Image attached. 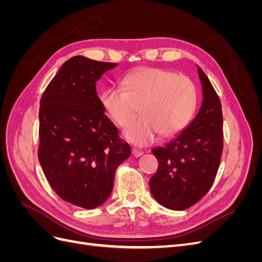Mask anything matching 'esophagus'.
<instances>
[{"label":"esophagus","instance_id":"esophagus-1","mask_svg":"<svg viewBox=\"0 0 262 262\" xmlns=\"http://www.w3.org/2000/svg\"><path fill=\"white\" fill-rule=\"evenodd\" d=\"M132 155L134 157H140L143 155V152H142V150H138V149H132Z\"/></svg>","mask_w":262,"mask_h":262}]
</instances>
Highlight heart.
Segmentation results:
<instances>
[{"mask_svg":"<svg viewBox=\"0 0 262 262\" xmlns=\"http://www.w3.org/2000/svg\"><path fill=\"white\" fill-rule=\"evenodd\" d=\"M124 90L112 86L102 92L101 105L113 121L125 126L141 107L142 118L126 126L124 139L138 146L162 136L179 133L191 120L198 105L194 83L169 70L143 68L123 80Z\"/></svg>","mask_w":262,"mask_h":262,"instance_id":"b5f03b06","label":"heart"}]
</instances>
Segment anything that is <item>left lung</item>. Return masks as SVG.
<instances>
[{"label": "left lung", "instance_id": "obj_1", "mask_svg": "<svg viewBox=\"0 0 262 262\" xmlns=\"http://www.w3.org/2000/svg\"><path fill=\"white\" fill-rule=\"evenodd\" d=\"M198 74L203 97L199 112L168 143L152 149L158 169L149 179L150 192L158 203L169 210L188 209L209 191L223 150L220 98L199 67Z\"/></svg>", "mask_w": 262, "mask_h": 262}]
</instances>
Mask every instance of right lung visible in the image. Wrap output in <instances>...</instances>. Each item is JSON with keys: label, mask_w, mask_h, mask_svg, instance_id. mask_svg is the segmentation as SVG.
<instances>
[{"label": "right lung", "mask_w": 262, "mask_h": 262, "mask_svg": "<svg viewBox=\"0 0 262 262\" xmlns=\"http://www.w3.org/2000/svg\"><path fill=\"white\" fill-rule=\"evenodd\" d=\"M117 66L75 55L63 63L40 100L39 163L61 199L83 209L108 199L118 166L131 155L96 92L101 75Z\"/></svg>", "instance_id": "add662e5"}]
</instances>
